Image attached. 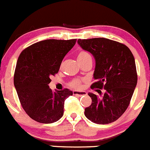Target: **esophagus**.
<instances>
[{
  "mask_svg": "<svg viewBox=\"0 0 150 150\" xmlns=\"http://www.w3.org/2000/svg\"><path fill=\"white\" fill-rule=\"evenodd\" d=\"M73 95L77 97H81L82 95H86V92H78V91H74Z\"/></svg>",
  "mask_w": 150,
  "mask_h": 150,
  "instance_id": "esophagus-1",
  "label": "esophagus"
}]
</instances>
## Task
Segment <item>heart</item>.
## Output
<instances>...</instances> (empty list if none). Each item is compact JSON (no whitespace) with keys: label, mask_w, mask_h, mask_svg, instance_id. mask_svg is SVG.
I'll return each instance as SVG.
<instances>
[{"label":"heart","mask_w":150,"mask_h":150,"mask_svg":"<svg viewBox=\"0 0 150 150\" xmlns=\"http://www.w3.org/2000/svg\"><path fill=\"white\" fill-rule=\"evenodd\" d=\"M89 57L91 56L88 52L84 51V50H81L77 55V60L78 61H82V60L86 59V58H89ZM69 85L73 89H80L81 87V80L79 79H74L71 80L69 82Z\"/></svg>","instance_id":"heart-1"}]
</instances>
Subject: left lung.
I'll list each match as a JSON object with an SVG mask.
<instances>
[{"instance_id": "obj_1", "label": "left lung", "mask_w": 150, "mask_h": 150, "mask_svg": "<svg viewBox=\"0 0 150 150\" xmlns=\"http://www.w3.org/2000/svg\"><path fill=\"white\" fill-rule=\"evenodd\" d=\"M78 44L95 57L94 79L91 89L97 88L100 96L89 93L92 104L84 109L86 118L97 124L118 120L130 104L137 83L135 60L130 49L106 38L78 40ZM104 88L101 96L100 89Z\"/></svg>"}]
</instances>
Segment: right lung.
<instances>
[{"instance_id": "1", "label": "right lung", "mask_w": 150, "mask_h": 150, "mask_svg": "<svg viewBox=\"0 0 150 150\" xmlns=\"http://www.w3.org/2000/svg\"><path fill=\"white\" fill-rule=\"evenodd\" d=\"M76 42L45 40L29 46L18 56L13 83L23 109L35 121L52 123L64 115L65 100L73 92L69 89L52 92L48 84Z\"/></svg>"}]
</instances>
